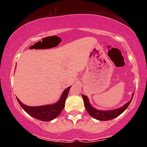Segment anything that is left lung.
<instances>
[{
  "mask_svg": "<svg viewBox=\"0 0 147 147\" xmlns=\"http://www.w3.org/2000/svg\"><path fill=\"white\" fill-rule=\"evenodd\" d=\"M134 95V94H133ZM82 97H83L84 102V106H85L86 109L88 111L89 115L90 116H92V117H94L95 119H99V120H102V121H106V120H111V119H114L116 117H117L118 115H119L121 113H122L124 111L127 109V107L131 103L132 98L129 102H127L126 104L122 107L119 108V109H115L113 111H99L97 109H94L92 106L90 105V103H89V100L88 99V97L86 95H82Z\"/></svg>",
  "mask_w": 147,
  "mask_h": 147,
  "instance_id": "8db88e82",
  "label": "left lung"
}]
</instances>
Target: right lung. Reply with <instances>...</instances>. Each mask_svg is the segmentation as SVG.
<instances>
[{
    "label": "right lung",
    "instance_id": "right-lung-1",
    "mask_svg": "<svg viewBox=\"0 0 147 147\" xmlns=\"http://www.w3.org/2000/svg\"><path fill=\"white\" fill-rule=\"evenodd\" d=\"M71 87V86H70ZM70 87L67 88L62 93L61 99L56 104L52 105H45L41 106H28L23 104L17 98L18 104L23 109L32 117L41 121H51L59 115L65 106V99L68 95Z\"/></svg>",
    "mask_w": 147,
    "mask_h": 147
}]
</instances>
